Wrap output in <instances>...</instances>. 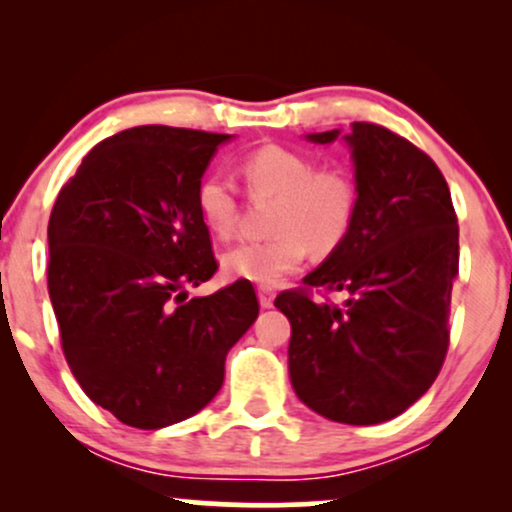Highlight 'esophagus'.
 <instances>
[{"mask_svg": "<svg viewBox=\"0 0 512 512\" xmlns=\"http://www.w3.org/2000/svg\"><path fill=\"white\" fill-rule=\"evenodd\" d=\"M274 289H269V286H260V289H257V298H260V305L262 308H272L274 305Z\"/></svg>", "mask_w": 512, "mask_h": 512, "instance_id": "esophagus-1", "label": "esophagus"}]
</instances>
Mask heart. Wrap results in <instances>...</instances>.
<instances>
[{"label":"heart","mask_w":512,"mask_h":512,"mask_svg":"<svg viewBox=\"0 0 512 512\" xmlns=\"http://www.w3.org/2000/svg\"><path fill=\"white\" fill-rule=\"evenodd\" d=\"M255 199H274L269 236L262 243H238L221 257L231 279L276 284L298 272L308 248L332 255L349 238L358 214V185L342 166H320L313 156L281 144L250 151L240 163ZM197 211L216 238H228L238 221V192L223 173H207L195 192Z\"/></svg>","instance_id":"b5f03b06"}]
</instances>
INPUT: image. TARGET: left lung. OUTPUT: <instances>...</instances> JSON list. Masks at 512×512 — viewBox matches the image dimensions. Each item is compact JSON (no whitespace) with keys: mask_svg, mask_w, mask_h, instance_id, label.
I'll list each match as a JSON object with an SVG mask.
<instances>
[{"mask_svg":"<svg viewBox=\"0 0 512 512\" xmlns=\"http://www.w3.org/2000/svg\"><path fill=\"white\" fill-rule=\"evenodd\" d=\"M337 134L310 139L330 144ZM346 142L356 163L354 228L274 305L291 322L289 373L301 402L339 424L370 426L409 409L443 368L460 226L426 151L375 122H354ZM332 292L345 303L330 302Z\"/></svg>","mask_w":512,"mask_h":512,"instance_id":"left-lung-1","label":"left lung"}]
</instances>
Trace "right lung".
<instances>
[{
    "instance_id": "obj_1",
    "label": "right lung",
    "mask_w": 512,
    "mask_h": 512,
    "mask_svg": "<svg viewBox=\"0 0 512 512\" xmlns=\"http://www.w3.org/2000/svg\"><path fill=\"white\" fill-rule=\"evenodd\" d=\"M228 134L166 125L103 139L64 182L48 223V291L81 390L134 428L207 407L260 313L250 281L187 298L219 269L195 192Z\"/></svg>"
}]
</instances>
